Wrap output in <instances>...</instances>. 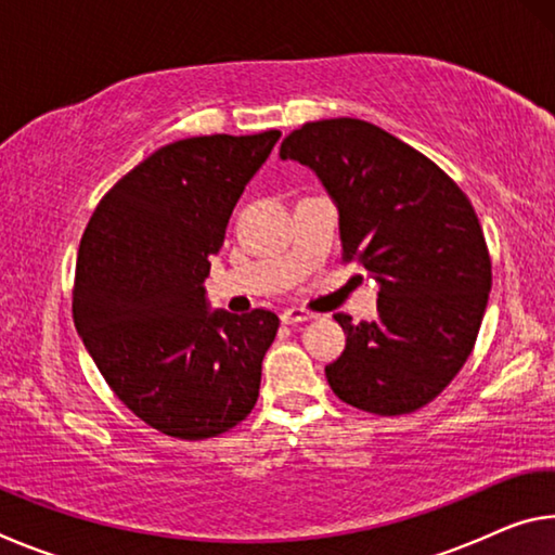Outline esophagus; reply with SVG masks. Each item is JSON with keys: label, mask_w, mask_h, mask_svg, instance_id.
<instances>
[{"label": "esophagus", "mask_w": 555, "mask_h": 555, "mask_svg": "<svg viewBox=\"0 0 555 555\" xmlns=\"http://www.w3.org/2000/svg\"><path fill=\"white\" fill-rule=\"evenodd\" d=\"M313 313L306 311V308H286L284 313H281V323L286 325H298V323H306V321H313Z\"/></svg>", "instance_id": "34e87169"}]
</instances>
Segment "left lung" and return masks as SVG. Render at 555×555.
<instances>
[{"label": "left lung", "instance_id": "obj_1", "mask_svg": "<svg viewBox=\"0 0 555 555\" xmlns=\"http://www.w3.org/2000/svg\"><path fill=\"white\" fill-rule=\"evenodd\" d=\"M279 156L313 168L340 212L343 259L379 281L377 321L337 313V399L377 416L418 411L473 352L492 261L467 195L443 168L364 119L308 121Z\"/></svg>", "mask_w": 555, "mask_h": 555}]
</instances>
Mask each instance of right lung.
Instances as JSON below:
<instances>
[{"instance_id": "1", "label": "right lung", "mask_w": 555, "mask_h": 555, "mask_svg": "<svg viewBox=\"0 0 555 555\" xmlns=\"http://www.w3.org/2000/svg\"><path fill=\"white\" fill-rule=\"evenodd\" d=\"M281 131L191 137L119 178L82 232L73 321L109 389L162 434L205 440L249 416L276 313L208 311L205 279L244 185Z\"/></svg>"}]
</instances>
